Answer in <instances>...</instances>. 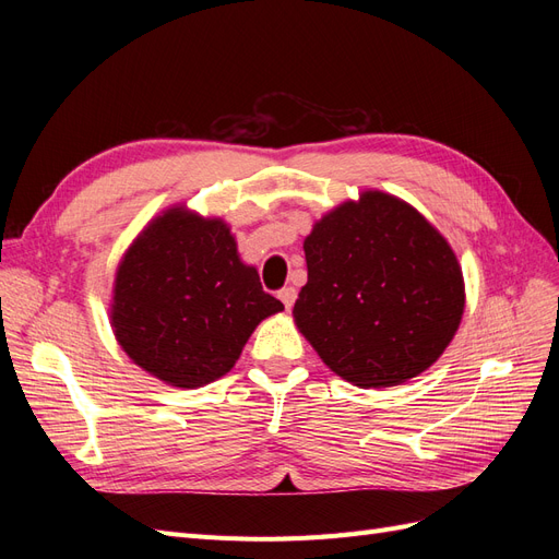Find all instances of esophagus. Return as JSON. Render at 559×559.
Returning a JSON list of instances; mask_svg holds the SVG:
<instances>
[{
  "label": "esophagus",
  "mask_w": 559,
  "mask_h": 559,
  "mask_svg": "<svg viewBox=\"0 0 559 559\" xmlns=\"http://www.w3.org/2000/svg\"><path fill=\"white\" fill-rule=\"evenodd\" d=\"M277 296H280V300L284 302V308L292 310V306L296 302V289H294V286H284V289H282Z\"/></svg>",
  "instance_id": "esophagus-1"
}]
</instances>
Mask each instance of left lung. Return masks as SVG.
<instances>
[{
	"label": "left lung",
	"mask_w": 559,
	"mask_h": 559,
	"mask_svg": "<svg viewBox=\"0 0 559 559\" xmlns=\"http://www.w3.org/2000/svg\"><path fill=\"white\" fill-rule=\"evenodd\" d=\"M294 321L335 376L396 386L438 361L464 314L452 247L408 202L364 191L314 222Z\"/></svg>",
	"instance_id": "obj_1"
}]
</instances>
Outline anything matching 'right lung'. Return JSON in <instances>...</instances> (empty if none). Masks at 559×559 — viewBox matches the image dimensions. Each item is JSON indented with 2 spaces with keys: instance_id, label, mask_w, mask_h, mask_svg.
<instances>
[{
  "instance_id": "1",
  "label": "right lung",
  "mask_w": 559,
  "mask_h": 559,
  "mask_svg": "<svg viewBox=\"0 0 559 559\" xmlns=\"http://www.w3.org/2000/svg\"><path fill=\"white\" fill-rule=\"evenodd\" d=\"M284 306L242 263L230 226L186 205L160 212L116 267L109 319L148 376L195 389L226 376L249 335Z\"/></svg>"
}]
</instances>
